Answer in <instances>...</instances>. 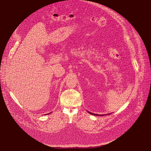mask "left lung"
Wrapping results in <instances>:
<instances>
[{
  "label": "left lung",
  "instance_id": "obj_1",
  "mask_svg": "<svg viewBox=\"0 0 151 151\" xmlns=\"http://www.w3.org/2000/svg\"><path fill=\"white\" fill-rule=\"evenodd\" d=\"M88 113L89 114H91V115H98V116H103L104 115H98V114H93V113H91V112H88Z\"/></svg>",
  "mask_w": 151,
  "mask_h": 151
}]
</instances>
